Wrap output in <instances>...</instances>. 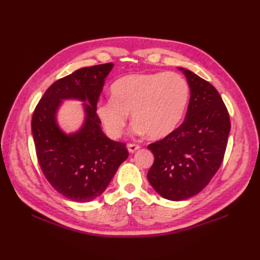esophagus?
<instances>
[{"label": "esophagus", "instance_id": "1", "mask_svg": "<svg viewBox=\"0 0 260 260\" xmlns=\"http://www.w3.org/2000/svg\"><path fill=\"white\" fill-rule=\"evenodd\" d=\"M140 148H141V146L140 145H136V144H128V145H127V150H128V152L131 154H133L136 151H139Z\"/></svg>", "mask_w": 260, "mask_h": 260}]
</instances>
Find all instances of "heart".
<instances>
[{
  "label": "heart",
  "instance_id": "heart-1",
  "mask_svg": "<svg viewBox=\"0 0 260 260\" xmlns=\"http://www.w3.org/2000/svg\"><path fill=\"white\" fill-rule=\"evenodd\" d=\"M189 92V85L179 74L127 75L110 86L112 98L99 102L96 114L112 139L123 134L129 112L134 134L163 139L175 131L183 118Z\"/></svg>",
  "mask_w": 260,
  "mask_h": 260
}]
</instances>
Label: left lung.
I'll return each instance as SVG.
<instances>
[{
	"instance_id": "1",
	"label": "left lung",
	"mask_w": 260,
	"mask_h": 260,
	"mask_svg": "<svg viewBox=\"0 0 260 260\" xmlns=\"http://www.w3.org/2000/svg\"><path fill=\"white\" fill-rule=\"evenodd\" d=\"M190 87L183 123L148 150L154 163L147 179L159 196L182 201L198 194L222 163L230 133V118L218 90L192 71L179 68Z\"/></svg>"
}]
</instances>
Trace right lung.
<instances>
[{"mask_svg":"<svg viewBox=\"0 0 260 260\" xmlns=\"http://www.w3.org/2000/svg\"><path fill=\"white\" fill-rule=\"evenodd\" d=\"M114 64L76 70L48 88L32 116V135L39 164L50 184L66 198L88 202L107 189L119 165L128 157L124 143L103 133L96 114L99 95ZM84 103L82 127L67 135L59 128L57 110L63 100Z\"/></svg>","mask_w":260,"mask_h":260,"instance_id":"1","label":"right lung"}]
</instances>
